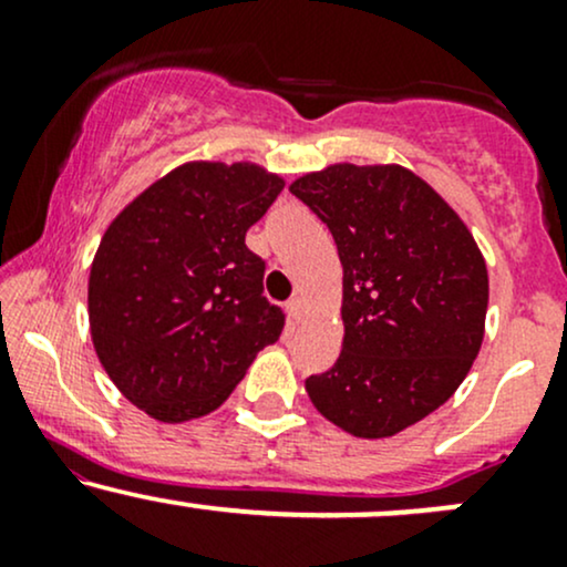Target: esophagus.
Masks as SVG:
<instances>
[{"label": "esophagus", "mask_w": 567, "mask_h": 567, "mask_svg": "<svg viewBox=\"0 0 567 567\" xmlns=\"http://www.w3.org/2000/svg\"><path fill=\"white\" fill-rule=\"evenodd\" d=\"M285 311H288V317L292 322H301V317H303V301L301 298H290L288 303H285Z\"/></svg>", "instance_id": "esophagus-1"}]
</instances>
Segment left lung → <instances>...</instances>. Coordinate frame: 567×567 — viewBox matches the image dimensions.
I'll use <instances>...</instances> for the list:
<instances>
[{
	"label": "left lung",
	"mask_w": 567,
	"mask_h": 567,
	"mask_svg": "<svg viewBox=\"0 0 567 567\" xmlns=\"http://www.w3.org/2000/svg\"><path fill=\"white\" fill-rule=\"evenodd\" d=\"M290 192L333 234L343 266V347L306 379L328 421L392 437L453 396L483 347L487 269L472 231L400 165H330Z\"/></svg>",
	"instance_id": "obj_1"
}]
</instances>
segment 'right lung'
I'll use <instances>...</instances> for the list:
<instances>
[{
	"mask_svg": "<svg viewBox=\"0 0 567 567\" xmlns=\"http://www.w3.org/2000/svg\"><path fill=\"white\" fill-rule=\"evenodd\" d=\"M285 181L250 162H186L112 220L90 266V336L109 379L165 424L224 405L285 328L245 234Z\"/></svg>",
	"mask_w": 567,
	"mask_h": 567,
	"instance_id": "add662e5",
	"label": "right lung"
}]
</instances>
